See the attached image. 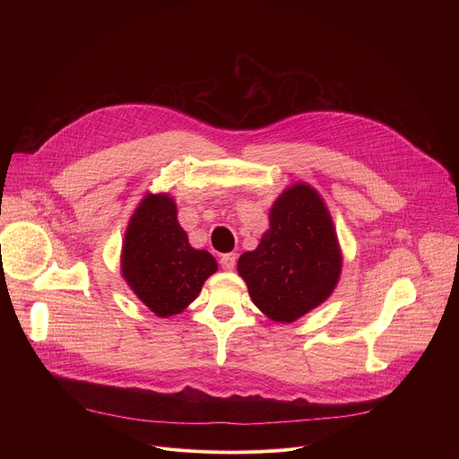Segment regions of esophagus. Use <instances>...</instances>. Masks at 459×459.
<instances>
[{"instance_id": "obj_1", "label": "esophagus", "mask_w": 459, "mask_h": 459, "mask_svg": "<svg viewBox=\"0 0 459 459\" xmlns=\"http://www.w3.org/2000/svg\"><path fill=\"white\" fill-rule=\"evenodd\" d=\"M236 259H238V255H236L234 252H230V254H223V255H221V259H220V265H221L225 271H234V267H236Z\"/></svg>"}]
</instances>
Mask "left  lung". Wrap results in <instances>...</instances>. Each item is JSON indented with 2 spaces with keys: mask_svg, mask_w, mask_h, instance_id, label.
Wrapping results in <instances>:
<instances>
[{
  "mask_svg": "<svg viewBox=\"0 0 459 459\" xmlns=\"http://www.w3.org/2000/svg\"><path fill=\"white\" fill-rule=\"evenodd\" d=\"M238 273L254 305L274 321H296L331 296L342 254L329 211L314 188L298 183L280 195L271 229L255 250L241 254Z\"/></svg>",
  "mask_w": 459,
  "mask_h": 459,
  "instance_id": "1",
  "label": "left lung"
}]
</instances>
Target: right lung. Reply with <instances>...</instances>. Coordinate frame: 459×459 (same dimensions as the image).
Returning a JSON list of instances; mask_svg holds the SVG:
<instances>
[{
	"instance_id": "right-lung-1",
	"label": "right lung",
	"mask_w": 459,
	"mask_h": 459,
	"mask_svg": "<svg viewBox=\"0 0 459 459\" xmlns=\"http://www.w3.org/2000/svg\"><path fill=\"white\" fill-rule=\"evenodd\" d=\"M121 271L128 287L160 317L181 312L218 271L207 250L192 248L174 200L149 194L128 223Z\"/></svg>"
}]
</instances>
